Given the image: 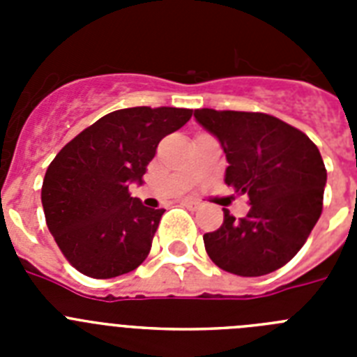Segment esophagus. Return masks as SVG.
Masks as SVG:
<instances>
[{"label":"esophagus","instance_id":"1","mask_svg":"<svg viewBox=\"0 0 357 357\" xmlns=\"http://www.w3.org/2000/svg\"><path fill=\"white\" fill-rule=\"evenodd\" d=\"M182 206L189 207V209H198L202 204L198 200H191V198H185V200H182Z\"/></svg>","mask_w":357,"mask_h":357}]
</instances>
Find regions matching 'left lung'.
Masks as SVG:
<instances>
[{
  "mask_svg": "<svg viewBox=\"0 0 357 357\" xmlns=\"http://www.w3.org/2000/svg\"><path fill=\"white\" fill-rule=\"evenodd\" d=\"M195 118L222 143L225 184L248 195L250 211L204 234L211 261L241 277L272 273L304 247L324 207L327 172L317 144L275 116L197 109Z\"/></svg>",
  "mask_w": 357,
  "mask_h": 357,
  "instance_id": "obj_1",
  "label": "left lung"
}]
</instances>
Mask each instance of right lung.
Returning a JSON list of instances; mask_svg holds the SVG:
<instances>
[{
  "label": "right lung",
  "mask_w": 357,
  "mask_h": 357,
  "mask_svg": "<svg viewBox=\"0 0 357 357\" xmlns=\"http://www.w3.org/2000/svg\"><path fill=\"white\" fill-rule=\"evenodd\" d=\"M191 116V109L176 107L114 110L56 153L40 200L46 225L73 268L112 279L146 259L164 209L144 207L128 185L143 182L160 139Z\"/></svg>",
  "instance_id": "1"
}]
</instances>
